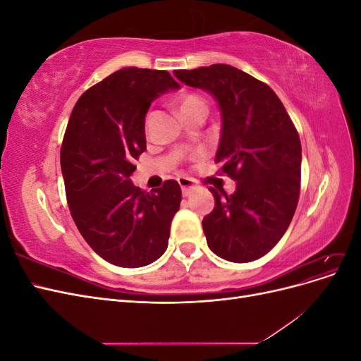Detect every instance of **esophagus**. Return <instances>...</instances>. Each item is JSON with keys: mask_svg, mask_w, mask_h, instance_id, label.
Returning <instances> with one entry per match:
<instances>
[{"mask_svg": "<svg viewBox=\"0 0 361 361\" xmlns=\"http://www.w3.org/2000/svg\"><path fill=\"white\" fill-rule=\"evenodd\" d=\"M178 182H179V185H180V190H182V194L185 195V197H187V195H190V192L194 190V180L192 179H190V178H179L178 179Z\"/></svg>", "mask_w": 361, "mask_h": 361, "instance_id": "34e87169", "label": "esophagus"}]
</instances>
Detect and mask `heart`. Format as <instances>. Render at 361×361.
Returning a JSON list of instances; mask_svg holds the SVG:
<instances>
[{
	"label": "heart",
	"mask_w": 361,
	"mask_h": 361,
	"mask_svg": "<svg viewBox=\"0 0 361 361\" xmlns=\"http://www.w3.org/2000/svg\"><path fill=\"white\" fill-rule=\"evenodd\" d=\"M178 110L183 116L192 111H204L206 105L204 101L197 94H183L178 101Z\"/></svg>",
	"instance_id": "1"
}]
</instances>
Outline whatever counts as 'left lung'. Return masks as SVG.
I'll list each match as a JSON object with an SVG mask.
<instances>
[{
	"label": "left lung",
	"mask_w": 361,
	"mask_h": 361,
	"mask_svg": "<svg viewBox=\"0 0 361 361\" xmlns=\"http://www.w3.org/2000/svg\"><path fill=\"white\" fill-rule=\"evenodd\" d=\"M176 78L209 93L221 113L215 162L236 190L209 188L214 211L202 221L212 253L235 264L253 262L285 235L300 197L301 143L271 87L228 64L174 71Z\"/></svg>",
	"instance_id": "1"
}]
</instances>
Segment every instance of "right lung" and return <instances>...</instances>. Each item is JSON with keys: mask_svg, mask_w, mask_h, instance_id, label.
<instances>
[{"mask_svg": "<svg viewBox=\"0 0 361 361\" xmlns=\"http://www.w3.org/2000/svg\"><path fill=\"white\" fill-rule=\"evenodd\" d=\"M179 87L167 71L123 68L73 106L60 154L66 197L85 243L113 265L146 267L167 250L179 183L146 192L130 176L146 150L150 104Z\"/></svg>", "mask_w": 361, "mask_h": 361, "instance_id": "right-lung-1", "label": "right lung"}]
</instances>
